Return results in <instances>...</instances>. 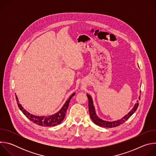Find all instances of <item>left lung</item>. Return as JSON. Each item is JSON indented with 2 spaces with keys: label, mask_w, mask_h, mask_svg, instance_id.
<instances>
[{
  "label": "left lung",
  "mask_w": 156,
  "mask_h": 156,
  "mask_svg": "<svg viewBox=\"0 0 156 156\" xmlns=\"http://www.w3.org/2000/svg\"><path fill=\"white\" fill-rule=\"evenodd\" d=\"M141 93V92H140ZM87 97L88 98V107H89V110H90V115L91 117V119L93 121V122L96 124L97 125H99L100 126L102 127H106V128H112V127H116L117 126H119L121 124H123L126 120H127L133 114L135 113V111L136 110L139 103L138 101H137V102L135 104V105L133 107V108L130 110V112L126 114L125 116H124L122 119L118 120L117 121H113V122H108L102 120L101 119L99 118L96 113L95 108L93 105V101L92 99V98L88 94H86ZM139 99L140 100V96L139 97Z\"/></svg>",
  "instance_id": "left-lung-1"
}]
</instances>
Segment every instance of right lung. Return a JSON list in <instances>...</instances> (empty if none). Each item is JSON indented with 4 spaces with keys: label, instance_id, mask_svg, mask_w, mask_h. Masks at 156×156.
<instances>
[{
    "label": "right lung",
    "instance_id": "right-lung-1",
    "mask_svg": "<svg viewBox=\"0 0 156 156\" xmlns=\"http://www.w3.org/2000/svg\"><path fill=\"white\" fill-rule=\"evenodd\" d=\"M75 94V93H73L69 97V99L65 102V104L63 105V107L61 108V109L58 111V112H57L54 115L47 116V117L36 116L30 114L25 109H24L23 107H22V105L19 103V101L16 96V99L17 100V102H18L17 104L18 105V107L20 108L21 112H23V114L33 123L42 126H55L60 124L63 120L65 117V114L66 112V110H67L70 101Z\"/></svg>",
    "mask_w": 156,
    "mask_h": 156
}]
</instances>
